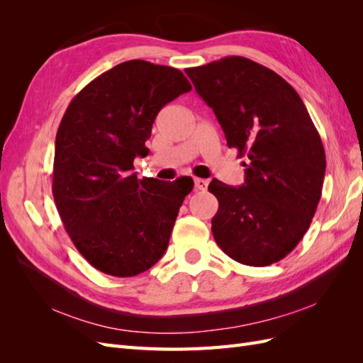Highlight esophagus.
Segmentation results:
<instances>
[{
  "label": "esophagus",
  "mask_w": 363,
  "mask_h": 363,
  "mask_svg": "<svg viewBox=\"0 0 363 363\" xmlns=\"http://www.w3.org/2000/svg\"><path fill=\"white\" fill-rule=\"evenodd\" d=\"M208 186V182L204 179H195V188L199 191H206Z\"/></svg>",
  "instance_id": "1"
}]
</instances>
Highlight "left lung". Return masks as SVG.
Instances as JSON below:
<instances>
[{
    "label": "left lung",
    "mask_w": 363,
    "mask_h": 363,
    "mask_svg": "<svg viewBox=\"0 0 363 363\" xmlns=\"http://www.w3.org/2000/svg\"><path fill=\"white\" fill-rule=\"evenodd\" d=\"M213 108L228 148L247 157L245 182L208 184L219 203L212 233L228 257L268 267L286 257L321 199L325 152L309 112L279 74L240 56L184 69Z\"/></svg>",
    "instance_id": "obj_1"
}]
</instances>
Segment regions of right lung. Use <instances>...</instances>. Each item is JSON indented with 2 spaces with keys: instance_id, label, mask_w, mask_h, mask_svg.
<instances>
[{
  "instance_id": "add662e5",
  "label": "right lung",
  "mask_w": 363,
  "mask_h": 363,
  "mask_svg": "<svg viewBox=\"0 0 363 363\" xmlns=\"http://www.w3.org/2000/svg\"><path fill=\"white\" fill-rule=\"evenodd\" d=\"M191 89L179 69L128 60L84 86L65 112L52 196L72 244L95 269L133 277L167 251L194 180H139L133 160L148 155L160 108Z\"/></svg>"
}]
</instances>
